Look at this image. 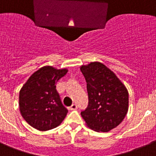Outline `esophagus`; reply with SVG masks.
Segmentation results:
<instances>
[{"instance_id": "34e87169", "label": "esophagus", "mask_w": 156, "mask_h": 156, "mask_svg": "<svg viewBox=\"0 0 156 156\" xmlns=\"http://www.w3.org/2000/svg\"><path fill=\"white\" fill-rule=\"evenodd\" d=\"M77 104H72V106L70 107V109L71 110H76V109H77Z\"/></svg>"}]
</instances>
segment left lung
<instances>
[{"label":"left lung","instance_id":"obj_1","mask_svg":"<svg viewBox=\"0 0 156 156\" xmlns=\"http://www.w3.org/2000/svg\"><path fill=\"white\" fill-rule=\"evenodd\" d=\"M87 82L88 105L81 112L87 127L108 132L119 125L128 110V92L115 74L100 62L81 66Z\"/></svg>","mask_w":156,"mask_h":156}]
</instances>
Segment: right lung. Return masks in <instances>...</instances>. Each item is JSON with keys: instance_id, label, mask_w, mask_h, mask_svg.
Returning <instances> with one entry per match:
<instances>
[{"instance_id": "1", "label": "right lung", "mask_w": 156, "mask_h": 156, "mask_svg": "<svg viewBox=\"0 0 156 156\" xmlns=\"http://www.w3.org/2000/svg\"><path fill=\"white\" fill-rule=\"evenodd\" d=\"M68 70L44 66L35 72L20 91L19 106L22 117L29 125L40 131L59 126L68 109L62 104L56 83Z\"/></svg>"}]
</instances>
